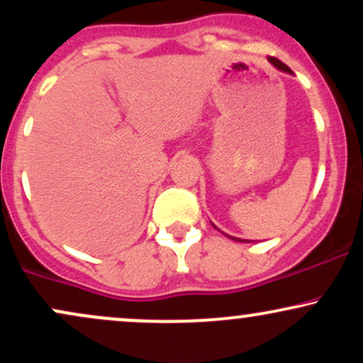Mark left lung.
Returning <instances> with one entry per match:
<instances>
[{
    "mask_svg": "<svg viewBox=\"0 0 363 363\" xmlns=\"http://www.w3.org/2000/svg\"><path fill=\"white\" fill-rule=\"evenodd\" d=\"M269 62H272V65L274 66V68L280 69V72H285V73H290V74H291V69L289 68V66L283 65V62H281L280 60H277V57H269ZM225 235H227V234H225ZM227 237H228V239H234V240H237V242H251V240L237 239V237H232V235H227Z\"/></svg>",
    "mask_w": 363,
    "mask_h": 363,
    "instance_id": "8db88e82",
    "label": "left lung"
}]
</instances>
